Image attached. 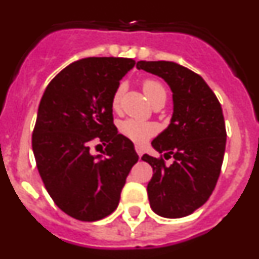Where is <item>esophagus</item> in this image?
Here are the masks:
<instances>
[{"label":"esophagus","instance_id":"esophagus-1","mask_svg":"<svg viewBox=\"0 0 259 259\" xmlns=\"http://www.w3.org/2000/svg\"><path fill=\"white\" fill-rule=\"evenodd\" d=\"M135 149H136V153L139 154V157H141V155H143V148H141V146L136 145L135 146Z\"/></svg>","mask_w":259,"mask_h":259}]
</instances>
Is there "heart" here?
Masks as SVG:
<instances>
[{
  "label": "heart",
  "mask_w": 259,
  "mask_h": 259,
  "mask_svg": "<svg viewBox=\"0 0 259 259\" xmlns=\"http://www.w3.org/2000/svg\"><path fill=\"white\" fill-rule=\"evenodd\" d=\"M144 92H145L146 97L149 98L150 102L155 101L157 98H159L161 96L166 97V89L162 85L159 81L153 79H148L144 81L143 84ZM123 93H124V85L120 84L118 88L115 89L114 92L113 98H111V105H113L114 109H118L119 104H120V100L123 97ZM119 131L123 136H125L127 139H130L134 143H145L153 134H154V128L153 125L148 124V123L140 122V120H136V119H127V120H123L120 124H119Z\"/></svg>",
  "instance_id": "b5f03b06"
}]
</instances>
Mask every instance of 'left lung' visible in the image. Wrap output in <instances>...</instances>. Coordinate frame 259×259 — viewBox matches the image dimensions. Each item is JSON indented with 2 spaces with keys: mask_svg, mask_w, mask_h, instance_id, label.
Wrapping results in <instances>:
<instances>
[{
  "mask_svg": "<svg viewBox=\"0 0 259 259\" xmlns=\"http://www.w3.org/2000/svg\"><path fill=\"white\" fill-rule=\"evenodd\" d=\"M137 68L162 77L172 91L174 113L168 127L152 145L164 158L144 154L153 167L148 198L155 214L183 218L209 200L226 150V124L218 98L198 74L168 61H139Z\"/></svg>",
  "mask_w": 259,
  "mask_h": 259,
  "instance_id": "8db88e82",
  "label": "left lung"
}]
</instances>
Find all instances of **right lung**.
I'll use <instances>...</instances> for the list:
<instances>
[{"label":"right lung","instance_id":"obj_1","mask_svg":"<svg viewBox=\"0 0 259 259\" xmlns=\"http://www.w3.org/2000/svg\"><path fill=\"white\" fill-rule=\"evenodd\" d=\"M136 62L89 57L68 65L45 89L32 134V150L48 193L77 221L96 222L118 207L120 192L139 161L134 143L113 123L119 80ZM107 145L90 154L93 143Z\"/></svg>","mask_w":259,"mask_h":259}]
</instances>
